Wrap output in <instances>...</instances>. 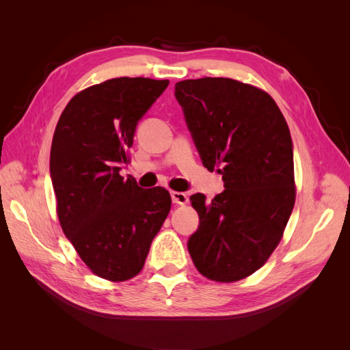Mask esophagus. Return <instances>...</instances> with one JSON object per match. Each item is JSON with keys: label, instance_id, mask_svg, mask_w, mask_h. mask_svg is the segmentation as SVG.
<instances>
[{"label": "esophagus", "instance_id": "1", "mask_svg": "<svg viewBox=\"0 0 350 350\" xmlns=\"http://www.w3.org/2000/svg\"><path fill=\"white\" fill-rule=\"evenodd\" d=\"M171 197H172V201L175 204H179V206H184L188 203V196L185 193H181V191H172L171 193Z\"/></svg>", "mask_w": 350, "mask_h": 350}]
</instances>
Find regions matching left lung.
I'll return each mask as SVG.
<instances>
[{
  "mask_svg": "<svg viewBox=\"0 0 350 350\" xmlns=\"http://www.w3.org/2000/svg\"><path fill=\"white\" fill-rule=\"evenodd\" d=\"M175 98L201 162L225 183L210 203L189 197L200 219L189 256L210 280H241L267 261L292 213L289 126L266 92L232 79L178 81Z\"/></svg>",
  "mask_w": 350,
  "mask_h": 350,
  "instance_id": "left-lung-1",
  "label": "left lung"
}]
</instances>
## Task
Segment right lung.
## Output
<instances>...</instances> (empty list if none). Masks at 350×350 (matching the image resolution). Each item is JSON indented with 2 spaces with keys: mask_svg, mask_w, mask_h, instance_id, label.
I'll return each instance as SVG.
<instances>
[{
  "mask_svg": "<svg viewBox=\"0 0 350 350\" xmlns=\"http://www.w3.org/2000/svg\"><path fill=\"white\" fill-rule=\"evenodd\" d=\"M169 80L120 77L88 88L61 113L49 172L58 219L80 258L99 278L139 274L171 210L167 189L120 175L139 121Z\"/></svg>",
  "mask_w": 350,
  "mask_h": 350,
  "instance_id": "obj_1",
  "label": "right lung"
}]
</instances>
